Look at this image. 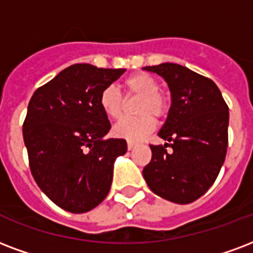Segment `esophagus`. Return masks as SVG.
<instances>
[{"label":"esophagus","instance_id":"1","mask_svg":"<svg viewBox=\"0 0 253 253\" xmlns=\"http://www.w3.org/2000/svg\"><path fill=\"white\" fill-rule=\"evenodd\" d=\"M127 148H128V150H134L135 148V144L134 143H131V142H128V143H127Z\"/></svg>","mask_w":253,"mask_h":253}]
</instances>
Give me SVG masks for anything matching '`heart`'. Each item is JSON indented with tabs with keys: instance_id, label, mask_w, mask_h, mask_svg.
<instances>
[{
	"instance_id": "heart-1",
	"label": "heart",
	"mask_w": 253,
	"mask_h": 253,
	"mask_svg": "<svg viewBox=\"0 0 253 253\" xmlns=\"http://www.w3.org/2000/svg\"><path fill=\"white\" fill-rule=\"evenodd\" d=\"M123 88L127 96H140L136 106L138 118L123 119L114 127V135L126 139L127 142H140L144 139L154 128L155 121L152 118H162L167 111V102L162 92H159V84L151 75L138 73L127 77L123 81ZM123 98L121 92L113 86H107L102 90L99 95V106L102 111L110 119H119L123 114Z\"/></svg>"
}]
</instances>
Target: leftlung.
I'll use <instances>...</instances> for the list:
<instances>
[{
  "mask_svg": "<svg viewBox=\"0 0 253 253\" xmlns=\"http://www.w3.org/2000/svg\"><path fill=\"white\" fill-rule=\"evenodd\" d=\"M143 70L161 75L171 92L169 114L158 132L169 143L150 146L152 158L143 169L144 180L163 199L192 203L213 184L224 163L228 106L216 84L186 66L165 62Z\"/></svg>",
  "mask_w": 253,
  "mask_h": 253,
  "instance_id": "left-lung-1",
  "label": "left lung"
}]
</instances>
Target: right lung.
Returning <instances> with one entry per match:
<instances>
[{
    "label": "right lung",
    "mask_w": 253,
    "mask_h": 253,
    "mask_svg": "<svg viewBox=\"0 0 253 253\" xmlns=\"http://www.w3.org/2000/svg\"><path fill=\"white\" fill-rule=\"evenodd\" d=\"M125 69L77 63L37 88L24 122L33 178L58 207L73 213L95 208L109 194L114 163L125 139H105L111 128L99 106L102 90Z\"/></svg>",
    "instance_id": "obj_1"
}]
</instances>
